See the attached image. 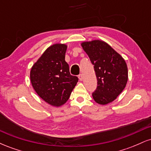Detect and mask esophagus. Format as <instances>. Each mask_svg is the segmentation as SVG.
I'll list each match as a JSON object with an SVG mask.
<instances>
[{"label":"esophagus","instance_id":"1","mask_svg":"<svg viewBox=\"0 0 151 151\" xmlns=\"http://www.w3.org/2000/svg\"><path fill=\"white\" fill-rule=\"evenodd\" d=\"M78 77H79V80H80V81H82V79H83V76H82V74H79V75L78 76Z\"/></svg>","mask_w":151,"mask_h":151}]
</instances>
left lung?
I'll list each match as a JSON object with an SVG mask.
<instances>
[{
  "label": "left lung",
  "mask_w": 151,
  "mask_h": 151,
  "mask_svg": "<svg viewBox=\"0 0 151 151\" xmlns=\"http://www.w3.org/2000/svg\"><path fill=\"white\" fill-rule=\"evenodd\" d=\"M81 45L93 65L97 79L93 99L99 104H107L115 100L126 87L128 68L125 60L104 41L93 40Z\"/></svg>",
  "instance_id": "obj_1"
}]
</instances>
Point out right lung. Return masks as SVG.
I'll use <instances>...</instances> for the list:
<instances>
[{"mask_svg": "<svg viewBox=\"0 0 151 151\" xmlns=\"http://www.w3.org/2000/svg\"><path fill=\"white\" fill-rule=\"evenodd\" d=\"M67 48L65 44L49 47L31 68L30 81L35 91L54 106L66 103L79 80L71 75L65 61Z\"/></svg>", "mask_w": 151, "mask_h": 151, "instance_id": "right-lung-1", "label": "right lung"}]
</instances>
